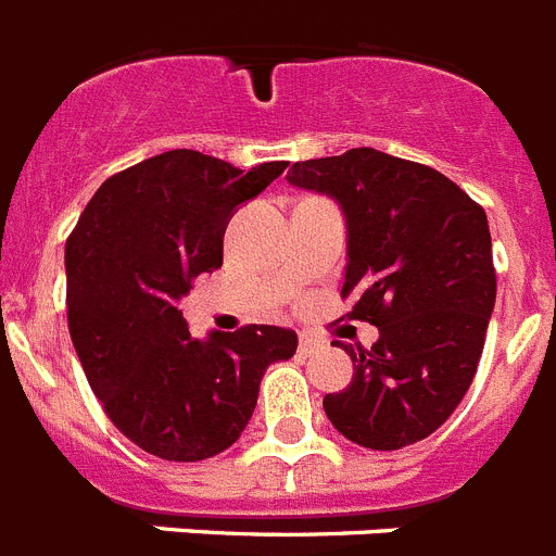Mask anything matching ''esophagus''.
Returning a JSON list of instances; mask_svg holds the SVG:
<instances>
[{
  "label": "esophagus",
  "instance_id": "esophagus-1",
  "mask_svg": "<svg viewBox=\"0 0 556 556\" xmlns=\"http://www.w3.org/2000/svg\"><path fill=\"white\" fill-rule=\"evenodd\" d=\"M321 344H325V341L318 336H313V332H299V352H302V355H311V352H316Z\"/></svg>",
  "mask_w": 556,
  "mask_h": 556
}]
</instances>
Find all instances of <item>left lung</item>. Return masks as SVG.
I'll return each instance as SVG.
<instances>
[{
	"label": "left lung",
	"instance_id": "left-lung-1",
	"mask_svg": "<svg viewBox=\"0 0 556 556\" xmlns=\"http://www.w3.org/2000/svg\"><path fill=\"white\" fill-rule=\"evenodd\" d=\"M288 181L338 201L346 220L341 296L378 327L371 350L346 346L352 380L327 394L338 433L371 451L431 437L470 389L495 307L486 215L428 164L375 148L296 162Z\"/></svg>",
	"mask_w": 556,
	"mask_h": 556
}]
</instances>
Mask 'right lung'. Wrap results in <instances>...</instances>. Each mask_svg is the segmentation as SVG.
Here are the masks:
<instances>
[{
  "label": "right lung",
  "mask_w": 556,
  "mask_h": 556,
  "mask_svg": "<svg viewBox=\"0 0 556 556\" xmlns=\"http://www.w3.org/2000/svg\"><path fill=\"white\" fill-rule=\"evenodd\" d=\"M285 167L245 173L185 148L159 153L105 178L66 240V318L86 380L153 456L201 462L235 445L265 369L296 352V332L271 325L201 341L178 311L192 279L224 265L235 210Z\"/></svg>",
  "instance_id": "right-lung-1"
}]
</instances>
